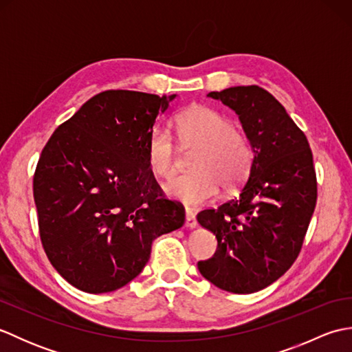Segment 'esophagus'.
Wrapping results in <instances>:
<instances>
[{
  "label": "esophagus",
  "instance_id": "obj_1",
  "mask_svg": "<svg viewBox=\"0 0 352 352\" xmlns=\"http://www.w3.org/2000/svg\"><path fill=\"white\" fill-rule=\"evenodd\" d=\"M184 214H186V222H184L186 227H189V228L197 227V218H195V214H193L190 208H186Z\"/></svg>",
  "mask_w": 352,
  "mask_h": 352
}]
</instances>
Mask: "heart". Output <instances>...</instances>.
Masks as SVG:
<instances>
[{
  "label": "heart",
  "instance_id": "heart-1",
  "mask_svg": "<svg viewBox=\"0 0 352 352\" xmlns=\"http://www.w3.org/2000/svg\"><path fill=\"white\" fill-rule=\"evenodd\" d=\"M177 136L186 145L201 146L189 174L164 184V192L183 204L198 207L218 195L221 183L233 188L245 180L254 162L251 139L234 129L222 111L207 106H192L175 116ZM146 164L153 175L168 178L175 170V145L168 129L155 126L145 146Z\"/></svg>",
  "mask_w": 352,
  "mask_h": 352
}]
</instances>
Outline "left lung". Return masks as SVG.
<instances>
[{
    "instance_id": "8db88e82",
    "label": "left lung",
    "mask_w": 352,
    "mask_h": 352,
    "mask_svg": "<svg viewBox=\"0 0 352 352\" xmlns=\"http://www.w3.org/2000/svg\"><path fill=\"white\" fill-rule=\"evenodd\" d=\"M207 96L233 109L251 139L254 162L239 195L197 219L218 239L214 256L198 269L216 287L252 294L276 281L302 248L318 198L313 154L286 109L258 86Z\"/></svg>"
}]
</instances>
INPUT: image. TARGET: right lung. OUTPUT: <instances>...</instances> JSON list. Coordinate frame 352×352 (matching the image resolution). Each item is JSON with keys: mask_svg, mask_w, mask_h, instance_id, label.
Masks as SVG:
<instances>
[{"mask_svg": "<svg viewBox=\"0 0 352 352\" xmlns=\"http://www.w3.org/2000/svg\"><path fill=\"white\" fill-rule=\"evenodd\" d=\"M177 95L106 91L58 125L33 177L42 246L63 278L106 294L142 272L155 237L184 223V207L163 197L145 146Z\"/></svg>", "mask_w": 352, "mask_h": 352, "instance_id": "1", "label": "right lung"}]
</instances>
